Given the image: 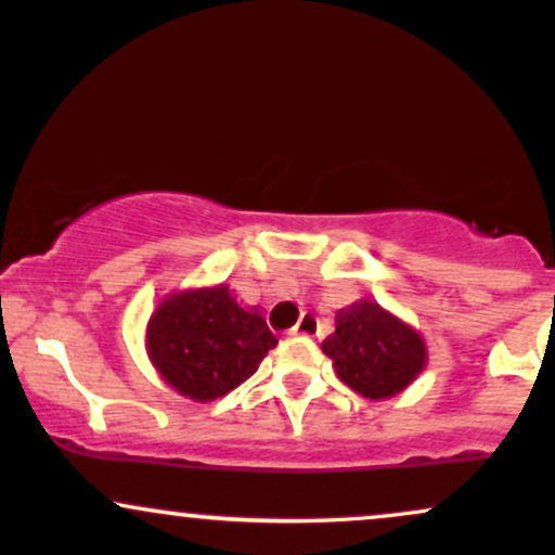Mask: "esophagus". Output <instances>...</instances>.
I'll return each instance as SVG.
<instances>
[{
    "label": "esophagus",
    "instance_id": "esophagus-1",
    "mask_svg": "<svg viewBox=\"0 0 555 555\" xmlns=\"http://www.w3.org/2000/svg\"><path fill=\"white\" fill-rule=\"evenodd\" d=\"M292 334H299V336H315L318 334V321L313 315H302L299 318V323L295 328H292Z\"/></svg>",
    "mask_w": 555,
    "mask_h": 555
}]
</instances>
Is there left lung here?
Returning a JSON list of instances; mask_svg holds the SVG:
<instances>
[{
    "label": "left lung",
    "mask_w": 555,
    "mask_h": 555,
    "mask_svg": "<svg viewBox=\"0 0 555 555\" xmlns=\"http://www.w3.org/2000/svg\"><path fill=\"white\" fill-rule=\"evenodd\" d=\"M336 331L321 344L341 384L360 397L380 401L404 391L428 365V347L417 328L373 299L336 313Z\"/></svg>",
    "instance_id": "left-lung-1"
}]
</instances>
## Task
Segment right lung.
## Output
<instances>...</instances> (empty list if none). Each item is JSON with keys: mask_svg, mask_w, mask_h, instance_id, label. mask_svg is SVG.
Masks as SVG:
<instances>
[{"mask_svg": "<svg viewBox=\"0 0 555 555\" xmlns=\"http://www.w3.org/2000/svg\"><path fill=\"white\" fill-rule=\"evenodd\" d=\"M279 344L258 308H242L227 284L171 292L145 326V352L167 386L214 401L258 371Z\"/></svg>", "mask_w": 555, "mask_h": 555, "instance_id": "right-lung-1", "label": "right lung"}]
</instances>
